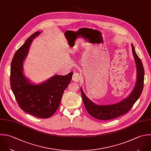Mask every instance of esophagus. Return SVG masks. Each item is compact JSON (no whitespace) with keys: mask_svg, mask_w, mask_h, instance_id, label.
<instances>
[{"mask_svg":"<svg viewBox=\"0 0 151 151\" xmlns=\"http://www.w3.org/2000/svg\"><path fill=\"white\" fill-rule=\"evenodd\" d=\"M82 76L79 73H74L73 74V76H72V81H73L78 82L79 81L82 80Z\"/></svg>","mask_w":151,"mask_h":151,"instance_id":"34e87169","label":"esophagus"}]
</instances>
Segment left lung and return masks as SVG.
Here are the masks:
<instances>
[{
    "mask_svg": "<svg viewBox=\"0 0 151 151\" xmlns=\"http://www.w3.org/2000/svg\"><path fill=\"white\" fill-rule=\"evenodd\" d=\"M132 52L137 69V81L131 95L119 103L109 105H98L91 101L85 95L82 88L81 94L86 111L93 118L100 120H110L128 113L141 96L144 81V69L142 61L136 53L133 44Z\"/></svg>",
    "mask_w": 151,
    "mask_h": 151,
    "instance_id": "left-lung-1",
    "label": "left lung"
}]
</instances>
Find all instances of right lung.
I'll use <instances>...</instances> for the list:
<instances>
[{"instance_id":"1","label":"right lung","mask_w":151,"mask_h":151,"mask_svg":"<svg viewBox=\"0 0 151 151\" xmlns=\"http://www.w3.org/2000/svg\"><path fill=\"white\" fill-rule=\"evenodd\" d=\"M32 34L16 52L11 63L10 86L19 107L24 112L45 119L58 109L63 93L72 79L73 72L66 75H55L44 83L34 85L23 74V62L33 39L40 34Z\"/></svg>"}]
</instances>
